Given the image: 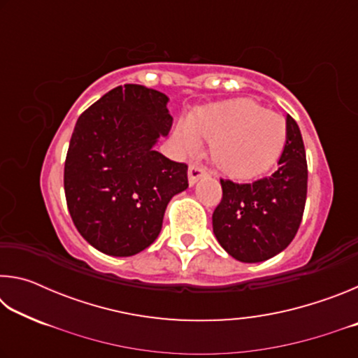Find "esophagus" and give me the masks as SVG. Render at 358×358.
I'll list each match as a JSON object with an SVG mask.
<instances>
[{"mask_svg": "<svg viewBox=\"0 0 358 358\" xmlns=\"http://www.w3.org/2000/svg\"><path fill=\"white\" fill-rule=\"evenodd\" d=\"M208 171L201 164H189V169H187V180H189V185L194 186L199 181V178H202L203 175H207Z\"/></svg>", "mask_w": 358, "mask_h": 358, "instance_id": "1", "label": "esophagus"}]
</instances>
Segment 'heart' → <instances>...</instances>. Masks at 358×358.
I'll list each match as a JSON object with an SVG mask.
<instances>
[{
    "instance_id": "heart-1",
    "label": "heart",
    "mask_w": 358,
    "mask_h": 358,
    "mask_svg": "<svg viewBox=\"0 0 358 358\" xmlns=\"http://www.w3.org/2000/svg\"><path fill=\"white\" fill-rule=\"evenodd\" d=\"M178 148L191 153L211 142L216 167L234 178H254L275 164L287 142L286 121L251 99L199 107L173 132Z\"/></svg>"
}]
</instances>
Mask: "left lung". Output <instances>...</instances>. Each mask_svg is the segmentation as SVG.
<instances>
[{"mask_svg": "<svg viewBox=\"0 0 358 358\" xmlns=\"http://www.w3.org/2000/svg\"><path fill=\"white\" fill-rule=\"evenodd\" d=\"M287 142L270 177L238 185L221 180L222 199L213 213L220 245L240 262H264L286 250L300 227L308 189L305 145L287 115Z\"/></svg>", "mask_w": 358, "mask_h": 358, "instance_id": "obj_1", "label": "left lung"}]
</instances>
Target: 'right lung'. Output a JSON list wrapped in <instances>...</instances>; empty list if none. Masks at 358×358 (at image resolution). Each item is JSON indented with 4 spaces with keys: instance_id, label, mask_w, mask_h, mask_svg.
Instances as JSON below:
<instances>
[{
    "instance_id": "add662e5",
    "label": "right lung",
    "mask_w": 358,
    "mask_h": 358,
    "mask_svg": "<svg viewBox=\"0 0 358 358\" xmlns=\"http://www.w3.org/2000/svg\"><path fill=\"white\" fill-rule=\"evenodd\" d=\"M161 92L128 83L78 117L64 162V194L74 226L115 257L157 238L171 199L187 187V166L155 150L172 117Z\"/></svg>"
}]
</instances>
